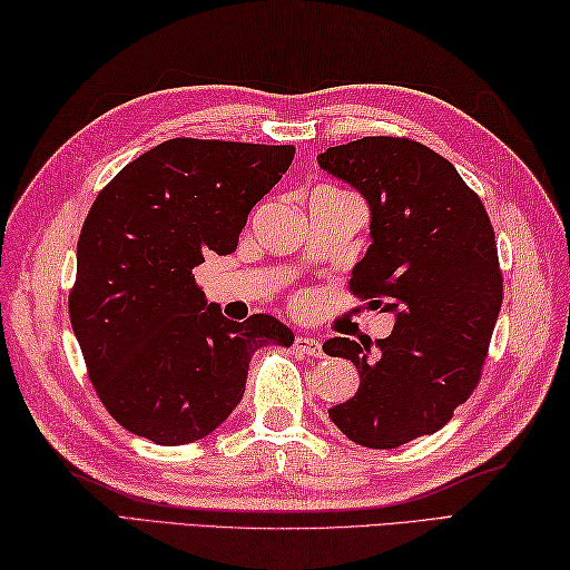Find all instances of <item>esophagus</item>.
I'll use <instances>...</instances> for the list:
<instances>
[{
	"instance_id": "obj_1",
	"label": "esophagus",
	"mask_w": 570,
	"mask_h": 570,
	"mask_svg": "<svg viewBox=\"0 0 570 570\" xmlns=\"http://www.w3.org/2000/svg\"><path fill=\"white\" fill-rule=\"evenodd\" d=\"M294 350L301 355H311V357L323 355V345L316 341V337H308V335H298L294 341Z\"/></svg>"
}]
</instances>
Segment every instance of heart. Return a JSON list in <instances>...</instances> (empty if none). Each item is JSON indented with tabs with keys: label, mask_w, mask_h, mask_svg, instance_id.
I'll list each match as a JSON object with an SVG mask.
<instances>
[{
	"label": "heart",
	"mask_w": 570,
	"mask_h": 570,
	"mask_svg": "<svg viewBox=\"0 0 570 570\" xmlns=\"http://www.w3.org/2000/svg\"><path fill=\"white\" fill-rule=\"evenodd\" d=\"M321 190H337V188H321ZM301 304H304V301H301Z\"/></svg>",
	"instance_id": "1"
}]
</instances>
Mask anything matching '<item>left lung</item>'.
Instances as JSON below:
<instances>
[{
    "instance_id": "left-lung-1",
    "label": "left lung",
    "mask_w": 570,
    "mask_h": 570,
    "mask_svg": "<svg viewBox=\"0 0 570 570\" xmlns=\"http://www.w3.org/2000/svg\"><path fill=\"white\" fill-rule=\"evenodd\" d=\"M318 164L370 203L372 245L350 288L396 313L377 350L323 345L360 372L355 396L328 414L350 441L399 448L443 429L482 377L504 292L494 229L453 164L409 137H362Z\"/></svg>"
}]
</instances>
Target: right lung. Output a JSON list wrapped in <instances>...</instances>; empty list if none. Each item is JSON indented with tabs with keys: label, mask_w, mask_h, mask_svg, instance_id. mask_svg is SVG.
I'll return each instance as SVG.
<instances>
[{
	"label": "right lung",
	"mask_w": 570,
	"mask_h": 570,
	"mask_svg": "<svg viewBox=\"0 0 570 570\" xmlns=\"http://www.w3.org/2000/svg\"><path fill=\"white\" fill-rule=\"evenodd\" d=\"M296 147L168 139L127 164L85 217L70 325L110 416L159 445L213 433L245 394L249 357L294 333L266 313L229 321L196 284L205 254H233L249 210Z\"/></svg>",
	"instance_id": "add662e5"
}]
</instances>
